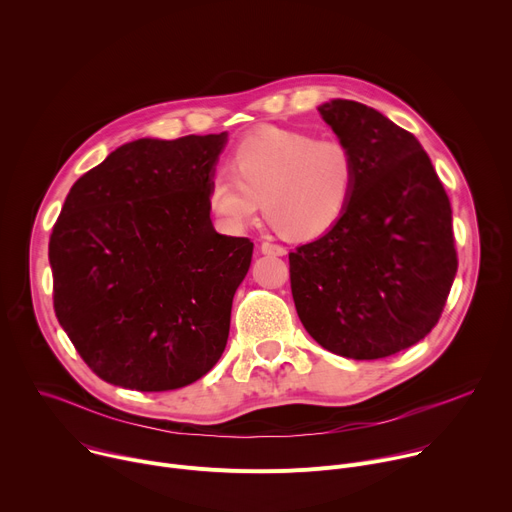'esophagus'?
Returning <instances> with one entry per match:
<instances>
[{
    "mask_svg": "<svg viewBox=\"0 0 512 512\" xmlns=\"http://www.w3.org/2000/svg\"><path fill=\"white\" fill-rule=\"evenodd\" d=\"M261 253H265V255H285V247L283 245H277V243H273V241H263L261 243Z\"/></svg>",
    "mask_w": 512,
    "mask_h": 512,
    "instance_id": "obj_1",
    "label": "esophagus"
}]
</instances>
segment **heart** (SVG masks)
<instances>
[{
  "label": "heart",
  "mask_w": 512,
  "mask_h": 512,
  "mask_svg": "<svg viewBox=\"0 0 512 512\" xmlns=\"http://www.w3.org/2000/svg\"><path fill=\"white\" fill-rule=\"evenodd\" d=\"M229 170L212 174L206 186V206L229 233L245 231L263 200L265 216L283 235L316 239L342 221L358 186L348 143L294 129L247 135L233 148Z\"/></svg>",
  "instance_id": "obj_1"
}]
</instances>
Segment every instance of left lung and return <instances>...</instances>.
<instances>
[{"mask_svg":"<svg viewBox=\"0 0 512 512\" xmlns=\"http://www.w3.org/2000/svg\"><path fill=\"white\" fill-rule=\"evenodd\" d=\"M358 162L342 221L289 253L298 316L326 350L375 360L423 340L458 271L450 198L417 137L356 101L318 107Z\"/></svg>","mask_w":512,"mask_h":512,"instance_id":"8db88e82","label":"left lung"}]
</instances>
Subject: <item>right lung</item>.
Wrapping results in <instances>:
<instances>
[{"mask_svg": "<svg viewBox=\"0 0 512 512\" xmlns=\"http://www.w3.org/2000/svg\"><path fill=\"white\" fill-rule=\"evenodd\" d=\"M227 133L137 139L83 174L52 227L54 312L89 369L172 391L221 358L253 243L218 235L206 186Z\"/></svg>", "mask_w": 512, "mask_h": 512, "instance_id": "obj_1", "label": "right lung"}]
</instances>
